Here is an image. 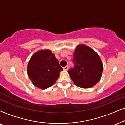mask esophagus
I'll list each match as a JSON object with an SVG mask.
<instances>
[{
    "label": "esophagus",
    "instance_id": "esophagus-1",
    "mask_svg": "<svg viewBox=\"0 0 125 125\" xmlns=\"http://www.w3.org/2000/svg\"><path fill=\"white\" fill-rule=\"evenodd\" d=\"M63 69H64V71H67V70L68 69V66L66 65V66H65V67L63 68Z\"/></svg>",
    "mask_w": 125,
    "mask_h": 125
}]
</instances>
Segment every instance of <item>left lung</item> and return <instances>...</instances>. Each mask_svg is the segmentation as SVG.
Wrapping results in <instances>:
<instances>
[{
  "label": "left lung",
  "mask_w": 125,
  "mask_h": 125,
  "mask_svg": "<svg viewBox=\"0 0 125 125\" xmlns=\"http://www.w3.org/2000/svg\"><path fill=\"white\" fill-rule=\"evenodd\" d=\"M75 66L68 73L76 86L82 88H92L100 81L103 64L98 53L85 44L77 46L74 52Z\"/></svg>",
  "instance_id": "1"
}]
</instances>
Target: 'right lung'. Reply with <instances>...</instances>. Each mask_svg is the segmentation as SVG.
<instances>
[{"label":"right lung","mask_w":125,"mask_h":125,"mask_svg":"<svg viewBox=\"0 0 125 125\" xmlns=\"http://www.w3.org/2000/svg\"><path fill=\"white\" fill-rule=\"evenodd\" d=\"M62 70L52 51L41 49L35 52L29 60L27 74L35 86L45 89L56 83Z\"/></svg>","instance_id":"right-lung-1"}]
</instances>
